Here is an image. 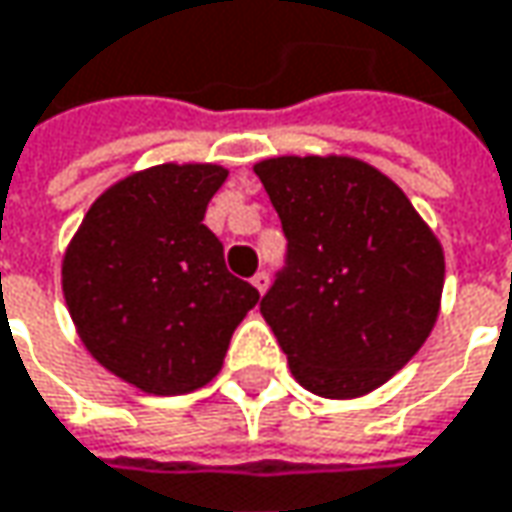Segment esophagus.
Returning a JSON list of instances; mask_svg holds the SVG:
<instances>
[{
  "label": "esophagus",
  "instance_id": "obj_1",
  "mask_svg": "<svg viewBox=\"0 0 512 512\" xmlns=\"http://www.w3.org/2000/svg\"><path fill=\"white\" fill-rule=\"evenodd\" d=\"M252 284H255L257 292H263V289H266V284H269V275H266V272L260 269V272H255V278H252Z\"/></svg>",
  "mask_w": 512,
  "mask_h": 512
}]
</instances>
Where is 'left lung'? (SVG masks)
<instances>
[{"mask_svg":"<svg viewBox=\"0 0 512 512\" xmlns=\"http://www.w3.org/2000/svg\"><path fill=\"white\" fill-rule=\"evenodd\" d=\"M286 237L260 313L313 394L362 397L397 374L432 333L443 249L379 170L339 156L255 165Z\"/></svg>","mask_w":512,"mask_h":512,"instance_id":"obj_1","label":"left lung"}]
</instances>
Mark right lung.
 I'll list each match as a JSON object with an SVG mask.
<instances>
[{
  "instance_id": "obj_1",
  "label": "right lung",
  "mask_w": 512,
  "mask_h": 512,
  "mask_svg": "<svg viewBox=\"0 0 512 512\" xmlns=\"http://www.w3.org/2000/svg\"><path fill=\"white\" fill-rule=\"evenodd\" d=\"M217 165H159L95 199L63 257L77 333L106 371L147 394H188L223 368L260 298L226 269L202 223L226 182Z\"/></svg>"
}]
</instances>
